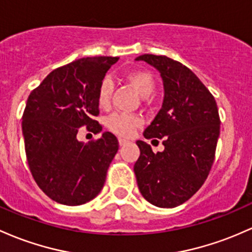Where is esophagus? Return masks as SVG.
Segmentation results:
<instances>
[{"mask_svg": "<svg viewBox=\"0 0 252 252\" xmlns=\"http://www.w3.org/2000/svg\"><path fill=\"white\" fill-rule=\"evenodd\" d=\"M118 142H120V146H126V145H128V143H130V141H128L126 139H120L118 140Z\"/></svg>", "mask_w": 252, "mask_h": 252, "instance_id": "34e87169", "label": "esophagus"}]
</instances>
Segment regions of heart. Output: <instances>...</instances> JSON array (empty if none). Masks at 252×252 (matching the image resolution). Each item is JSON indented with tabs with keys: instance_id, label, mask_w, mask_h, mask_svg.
Masks as SVG:
<instances>
[{
	"instance_id": "1",
	"label": "heart",
	"mask_w": 252,
	"mask_h": 252,
	"mask_svg": "<svg viewBox=\"0 0 252 252\" xmlns=\"http://www.w3.org/2000/svg\"><path fill=\"white\" fill-rule=\"evenodd\" d=\"M123 80L131 86L141 96H148L153 92L156 86V79L151 71L146 69H131L123 75ZM113 85L110 79H104L100 82L96 92V101L100 109H106L111 103ZM143 121L137 115H124V113H113L106 120V126L109 130L120 136H130L132 131L140 126Z\"/></svg>"
}]
</instances>
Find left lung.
Wrapping results in <instances>:
<instances>
[{"label": "left lung", "mask_w": 252, "mask_h": 252, "mask_svg": "<svg viewBox=\"0 0 252 252\" xmlns=\"http://www.w3.org/2000/svg\"><path fill=\"white\" fill-rule=\"evenodd\" d=\"M159 70L164 82L162 107L146 128V139H162L164 152L153 153L137 141L140 158L134 165L143 197L160 208H173L195 195L208 177L220 134L214 96L181 62L145 54L136 59Z\"/></svg>", "instance_id": "left-lung-1"}]
</instances>
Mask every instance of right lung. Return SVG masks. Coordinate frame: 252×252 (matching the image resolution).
Instances as JSON below:
<instances>
[{
    "label": "right lung",
    "instance_id": "add662e5",
    "mask_svg": "<svg viewBox=\"0 0 252 252\" xmlns=\"http://www.w3.org/2000/svg\"><path fill=\"white\" fill-rule=\"evenodd\" d=\"M118 57H86L49 74L30 93L23 115L27 162L44 193L65 206L93 200L103 189L118 140L105 131L88 143L77 141L81 126L101 131L96 92Z\"/></svg>",
    "mask_w": 252,
    "mask_h": 252
}]
</instances>
